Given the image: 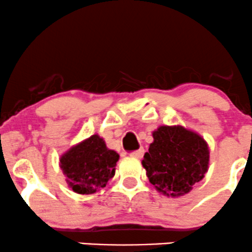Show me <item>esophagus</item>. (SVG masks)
Segmentation results:
<instances>
[{"instance_id":"34e87169","label":"esophagus","mask_w":252,"mask_h":252,"mask_svg":"<svg viewBox=\"0 0 252 252\" xmlns=\"http://www.w3.org/2000/svg\"><path fill=\"white\" fill-rule=\"evenodd\" d=\"M143 154H145V149H143V148H140L139 151L132 152V153L130 154V156H131V157H134V158H136V159H141V158L143 157Z\"/></svg>"}]
</instances>
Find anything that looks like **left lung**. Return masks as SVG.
I'll return each instance as SVG.
<instances>
[{"label": "left lung", "instance_id": "obj_1", "mask_svg": "<svg viewBox=\"0 0 252 252\" xmlns=\"http://www.w3.org/2000/svg\"><path fill=\"white\" fill-rule=\"evenodd\" d=\"M142 160L149 182L167 197L192 190L209 167V147L196 131L183 126H160Z\"/></svg>", "mask_w": 252, "mask_h": 252}]
</instances>
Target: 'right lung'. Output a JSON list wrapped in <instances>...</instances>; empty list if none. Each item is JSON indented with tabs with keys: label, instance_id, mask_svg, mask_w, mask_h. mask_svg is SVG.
Wrapping results in <instances>:
<instances>
[{
	"label": "right lung",
	"instance_id": "1",
	"mask_svg": "<svg viewBox=\"0 0 252 252\" xmlns=\"http://www.w3.org/2000/svg\"><path fill=\"white\" fill-rule=\"evenodd\" d=\"M118 159L120 154L94 134L65 151L60 158V167L74 192L91 195L100 191L115 176Z\"/></svg>",
	"mask_w": 252,
	"mask_h": 252
}]
</instances>
